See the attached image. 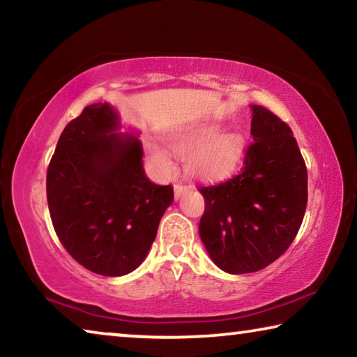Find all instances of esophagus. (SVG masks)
Returning <instances> with one entry per match:
<instances>
[{
    "label": "esophagus",
    "instance_id": "34e87169",
    "mask_svg": "<svg viewBox=\"0 0 357 357\" xmlns=\"http://www.w3.org/2000/svg\"><path fill=\"white\" fill-rule=\"evenodd\" d=\"M174 198H176V200H179L181 197H183V193L187 190V185L185 184H183V183H174Z\"/></svg>",
    "mask_w": 357,
    "mask_h": 357
}]
</instances>
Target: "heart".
<instances>
[{"instance_id":"b5f03b06","label":"heart","mask_w":357,"mask_h":357,"mask_svg":"<svg viewBox=\"0 0 357 357\" xmlns=\"http://www.w3.org/2000/svg\"><path fill=\"white\" fill-rule=\"evenodd\" d=\"M168 144L179 155H187L185 168L193 176L220 178L231 173L244 151V137L236 130L215 134L214 126H193L168 137ZM154 159L164 168L172 160L164 149L151 146Z\"/></svg>"}]
</instances>
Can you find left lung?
<instances>
[{
  "label": "left lung",
  "instance_id": "1",
  "mask_svg": "<svg viewBox=\"0 0 357 357\" xmlns=\"http://www.w3.org/2000/svg\"><path fill=\"white\" fill-rule=\"evenodd\" d=\"M252 143L238 174L200 185V238L222 271L249 274L274 263L298 234L307 206V167L287 123L252 105Z\"/></svg>",
  "mask_w": 357,
  "mask_h": 357
}]
</instances>
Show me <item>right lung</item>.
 <instances>
[{"mask_svg":"<svg viewBox=\"0 0 357 357\" xmlns=\"http://www.w3.org/2000/svg\"><path fill=\"white\" fill-rule=\"evenodd\" d=\"M107 104L84 107L59 137L47 168V202L56 236L94 274L119 277L137 269L173 203V187L143 170L135 137L114 134Z\"/></svg>","mask_w":357,"mask_h":357,"instance_id":"add662e5","label":"right lung"}]
</instances>
